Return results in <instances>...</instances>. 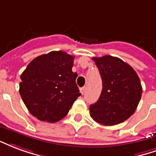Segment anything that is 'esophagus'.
I'll list each match as a JSON object with an SVG mask.
<instances>
[{
	"label": "esophagus",
	"instance_id": "1",
	"mask_svg": "<svg viewBox=\"0 0 156 156\" xmlns=\"http://www.w3.org/2000/svg\"><path fill=\"white\" fill-rule=\"evenodd\" d=\"M85 91H86V86H84V87H82V88H80V93H81L82 95L85 93Z\"/></svg>",
	"mask_w": 156,
	"mask_h": 156
}]
</instances>
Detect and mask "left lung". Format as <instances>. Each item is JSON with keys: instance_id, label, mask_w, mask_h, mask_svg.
<instances>
[{"instance_id": "left-lung-1", "label": "left lung", "mask_w": 156, "mask_h": 156, "mask_svg": "<svg viewBox=\"0 0 156 156\" xmlns=\"http://www.w3.org/2000/svg\"><path fill=\"white\" fill-rule=\"evenodd\" d=\"M102 80L101 94L90 105L93 120L103 126H115L131 116L141 98L138 75L129 65L111 55L93 57Z\"/></svg>"}]
</instances>
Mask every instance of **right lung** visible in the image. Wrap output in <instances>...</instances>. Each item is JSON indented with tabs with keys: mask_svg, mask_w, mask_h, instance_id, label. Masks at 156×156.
Returning a JSON list of instances; mask_svg holds the SVG:
<instances>
[{
	"mask_svg": "<svg viewBox=\"0 0 156 156\" xmlns=\"http://www.w3.org/2000/svg\"><path fill=\"white\" fill-rule=\"evenodd\" d=\"M74 56L51 51L35 58L20 75V95L30 113L51 123L64 118L80 95Z\"/></svg>",
	"mask_w": 156,
	"mask_h": 156,
	"instance_id": "1",
	"label": "right lung"
}]
</instances>
